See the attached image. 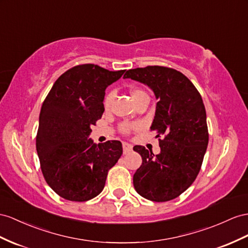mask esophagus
<instances>
[{
    "label": "esophagus",
    "mask_w": 248,
    "mask_h": 248,
    "mask_svg": "<svg viewBox=\"0 0 248 248\" xmlns=\"http://www.w3.org/2000/svg\"><path fill=\"white\" fill-rule=\"evenodd\" d=\"M123 149H124V154H128L132 151L133 149V145L128 143V142H124L123 143Z\"/></svg>",
    "instance_id": "obj_1"
}]
</instances>
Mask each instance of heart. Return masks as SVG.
Here are the masks:
<instances>
[{
    "label": "heart",
    "mask_w": 248,
    "mask_h": 248,
    "mask_svg": "<svg viewBox=\"0 0 248 248\" xmlns=\"http://www.w3.org/2000/svg\"><path fill=\"white\" fill-rule=\"evenodd\" d=\"M130 94H131V97L133 98V100L135 101V103H136V101H137L138 99H140L141 97L148 96L147 92L143 91L142 89H140V88H133V89H131ZM113 97H114V93H113V92H110V93H108V94L106 95V97H105V99H104V106H105L106 109H107V108L110 107V105H111V103H112ZM131 129H132V125L129 124L124 123V124H122V130H123L124 132H129Z\"/></svg>",
    "instance_id": "1"
}]
</instances>
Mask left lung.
<instances>
[{"instance_id":"1","label":"left lung","mask_w":248,"mask_h":248,"mask_svg":"<svg viewBox=\"0 0 248 248\" xmlns=\"http://www.w3.org/2000/svg\"><path fill=\"white\" fill-rule=\"evenodd\" d=\"M124 78L147 85L158 100L151 130L160 153L133 148L142 163L133 185L143 198L164 202L186 190L198 175L208 143L206 112L201 95L186 75L172 68L148 66L128 70Z\"/></svg>"}]
</instances>
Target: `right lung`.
Returning <instances> with one entry per match:
<instances>
[{
	"instance_id": "add662e5",
	"label": "right lung",
	"mask_w": 248,
	"mask_h": 248,
	"mask_svg": "<svg viewBox=\"0 0 248 248\" xmlns=\"http://www.w3.org/2000/svg\"><path fill=\"white\" fill-rule=\"evenodd\" d=\"M124 73L93 63L75 66L56 79L44 100L36 152L44 178L63 199L82 202L99 195L108 170L123 154L120 141L97 144L89 136L105 111L107 87Z\"/></svg>"
}]
</instances>
